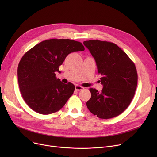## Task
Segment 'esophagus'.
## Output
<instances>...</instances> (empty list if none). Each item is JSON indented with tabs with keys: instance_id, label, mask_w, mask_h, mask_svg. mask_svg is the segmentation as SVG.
Instances as JSON below:
<instances>
[{
	"instance_id": "1",
	"label": "esophagus",
	"mask_w": 157,
	"mask_h": 157,
	"mask_svg": "<svg viewBox=\"0 0 157 157\" xmlns=\"http://www.w3.org/2000/svg\"><path fill=\"white\" fill-rule=\"evenodd\" d=\"M84 89V87L81 86H79V85H76L75 86V89H76V91H81V90H82V89Z\"/></svg>"
}]
</instances>
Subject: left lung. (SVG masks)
Here are the masks:
<instances>
[{"instance_id":"8db88e82","label":"left lung","mask_w":157,"mask_h":157,"mask_svg":"<svg viewBox=\"0 0 157 157\" xmlns=\"http://www.w3.org/2000/svg\"><path fill=\"white\" fill-rule=\"evenodd\" d=\"M94 57L103 88H90L86 105L92 114L107 119L115 117L128 107L135 94L138 76L135 64L116 44L91 40L83 42Z\"/></svg>"}]
</instances>
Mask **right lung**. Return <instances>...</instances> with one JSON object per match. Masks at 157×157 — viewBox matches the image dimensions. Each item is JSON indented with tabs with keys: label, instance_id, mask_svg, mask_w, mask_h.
I'll use <instances>...</instances> for the list:
<instances>
[{
	"label": "right lung",
	"instance_id": "add662e5",
	"mask_svg": "<svg viewBox=\"0 0 157 157\" xmlns=\"http://www.w3.org/2000/svg\"><path fill=\"white\" fill-rule=\"evenodd\" d=\"M79 41L50 39L36 44L21 58L17 70L22 98L34 111L50 114L60 110L72 96L73 84H64L56 77L59 66L70 53L84 51Z\"/></svg>",
	"mask_w": 157,
	"mask_h": 157
}]
</instances>
